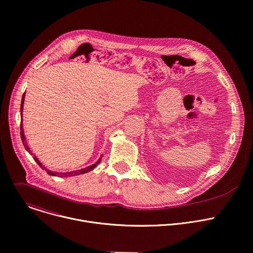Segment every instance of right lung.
Listing matches in <instances>:
<instances>
[{
    "label": "right lung",
    "mask_w": 253,
    "mask_h": 253,
    "mask_svg": "<svg viewBox=\"0 0 253 253\" xmlns=\"http://www.w3.org/2000/svg\"><path fill=\"white\" fill-rule=\"evenodd\" d=\"M25 96H26V93H24L23 94V98H22V103H21V116H22V119H21V138H22V142H23V144H24V146H25V148H26V150L31 154V155H33V153H32V151L30 150V148H29V146H28V143H27V141H26V136H25V133H24V129H23V109H24V101H25ZM101 158H102V156L100 157V159L95 163V164H93V165H91V166H89V167H87V168H84V169H81V170H77V171H73V172H67V173H57V172H52V171H49V170H47L46 168L44 167V166H42V164L39 161V159L36 157V156H34V159H35V161L40 165V167L42 168V169H44L45 171H46V173L48 174V175H50V176H57V177H70V176H77V175H81V174H84V173H87V172H89V171H91V170H93L94 168L100 163V160H101Z\"/></svg>",
    "instance_id": "right-lung-1"
}]
</instances>
